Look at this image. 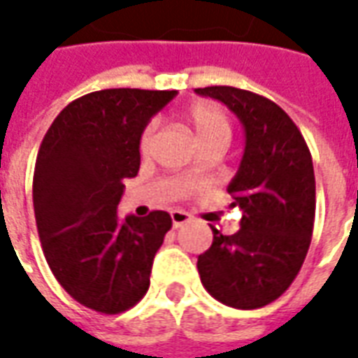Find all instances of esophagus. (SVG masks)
<instances>
[{"instance_id": "1", "label": "esophagus", "mask_w": 358, "mask_h": 358, "mask_svg": "<svg viewBox=\"0 0 358 358\" xmlns=\"http://www.w3.org/2000/svg\"><path fill=\"white\" fill-rule=\"evenodd\" d=\"M171 218H172V226H174V228H180V226L187 224V222L192 220V217H189L187 213H184V210H172Z\"/></svg>"}]
</instances>
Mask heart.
<instances>
[{
	"label": "heart",
	"instance_id": "obj_1",
	"mask_svg": "<svg viewBox=\"0 0 358 358\" xmlns=\"http://www.w3.org/2000/svg\"><path fill=\"white\" fill-rule=\"evenodd\" d=\"M186 118L189 120V124L194 126L195 132L199 136L201 143H210V141H226L230 140V134H232V124H230V118L226 115L224 110L220 109L215 103L199 101L189 105L186 109ZM153 134H155V124L151 122L143 128L140 138V151L141 153H148L151 148V140H153ZM189 176L195 178V169H189Z\"/></svg>",
	"mask_w": 358,
	"mask_h": 358
}]
</instances>
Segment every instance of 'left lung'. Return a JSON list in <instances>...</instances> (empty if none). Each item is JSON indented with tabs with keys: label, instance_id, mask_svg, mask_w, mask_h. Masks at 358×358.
<instances>
[{
	"label": "left lung",
	"instance_id": "1",
	"mask_svg": "<svg viewBox=\"0 0 358 358\" xmlns=\"http://www.w3.org/2000/svg\"><path fill=\"white\" fill-rule=\"evenodd\" d=\"M224 103L245 130L240 169L228 186L241 209L232 236L213 228V245L197 259L205 289L234 308H259L292 285L315 226V169L305 138L282 107L232 86L197 88Z\"/></svg>",
	"mask_w": 358,
	"mask_h": 358
}]
</instances>
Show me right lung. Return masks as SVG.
Returning <instances> with one entry per match:
<instances>
[{"instance_id": "1", "label": "right lung", "mask_w": 358, "mask_h": 358, "mask_svg": "<svg viewBox=\"0 0 358 358\" xmlns=\"http://www.w3.org/2000/svg\"><path fill=\"white\" fill-rule=\"evenodd\" d=\"M176 90L113 88L69 103L45 132L34 169V215L53 276L103 315L134 307L149 289L169 213L118 218L124 178L140 171V138Z\"/></svg>"}]
</instances>
